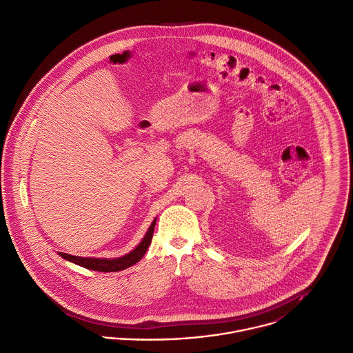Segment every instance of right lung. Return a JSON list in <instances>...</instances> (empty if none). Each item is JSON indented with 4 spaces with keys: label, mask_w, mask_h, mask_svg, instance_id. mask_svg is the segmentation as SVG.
<instances>
[{
    "label": "right lung",
    "mask_w": 353,
    "mask_h": 353,
    "mask_svg": "<svg viewBox=\"0 0 353 353\" xmlns=\"http://www.w3.org/2000/svg\"><path fill=\"white\" fill-rule=\"evenodd\" d=\"M156 219L152 222V225L148 229L142 241L131 252H128L120 258H110V259L109 258H83V256H76V255H70V254H65V252H59V255L62 258H65L66 261H70V262L80 265L85 269H91V270H97V272H119V270L127 269V268L135 265L138 261H141L142 256L146 254V251L152 243Z\"/></svg>",
    "instance_id": "obj_1"
}]
</instances>
